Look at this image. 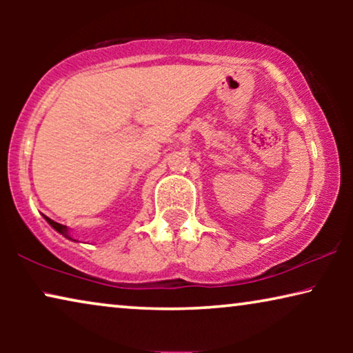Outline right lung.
<instances>
[{
	"label": "right lung",
	"mask_w": 353,
	"mask_h": 353,
	"mask_svg": "<svg viewBox=\"0 0 353 353\" xmlns=\"http://www.w3.org/2000/svg\"><path fill=\"white\" fill-rule=\"evenodd\" d=\"M45 219H46V221H48V223H50V225L52 226V228H54V230L57 231V233H61L62 236H65V238H67V239H72V238H70V236H69V231H67V226H64V225H61V223H56V221H52L51 219H48V216H45Z\"/></svg>",
	"instance_id": "obj_1"
}]
</instances>
